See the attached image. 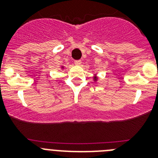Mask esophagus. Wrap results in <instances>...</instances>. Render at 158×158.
<instances>
[{
	"label": "esophagus",
	"instance_id": "1",
	"mask_svg": "<svg viewBox=\"0 0 158 158\" xmlns=\"http://www.w3.org/2000/svg\"><path fill=\"white\" fill-rule=\"evenodd\" d=\"M74 64L76 65H80L81 64V60H76V61H74Z\"/></svg>",
	"mask_w": 158,
	"mask_h": 158
}]
</instances>
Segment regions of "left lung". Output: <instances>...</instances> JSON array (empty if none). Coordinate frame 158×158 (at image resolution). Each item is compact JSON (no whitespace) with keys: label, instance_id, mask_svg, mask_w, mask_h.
I'll return each instance as SVG.
<instances>
[{"label":"left lung","instance_id":"8db88e82","mask_svg":"<svg viewBox=\"0 0 158 158\" xmlns=\"http://www.w3.org/2000/svg\"><path fill=\"white\" fill-rule=\"evenodd\" d=\"M95 80H96V78H95Z\"/></svg>","mask_w":158,"mask_h":158}]
</instances>
